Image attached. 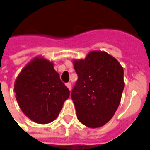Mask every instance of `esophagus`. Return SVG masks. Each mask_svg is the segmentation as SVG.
<instances>
[{
    "label": "esophagus",
    "instance_id": "1",
    "mask_svg": "<svg viewBox=\"0 0 150 150\" xmlns=\"http://www.w3.org/2000/svg\"><path fill=\"white\" fill-rule=\"evenodd\" d=\"M66 86H67V88H68V89L71 91V83H67Z\"/></svg>",
    "mask_w": 150,
    "mask_h": 150
}]
</instances>
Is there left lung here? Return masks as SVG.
I'll use <instances>...</instances> for the list:
<instances>
[{
    "instance_id": "left-lung-1",
    "label": "left lung",
    "mask_w": 150,
    "mask_h": 150,
    "mask_svg": "<svg viewBox=\"0 0 150 150\" xmlns=\"http://www.w3.org/2000/svg\"><path fill=\"white\" fill-rule=\"evenodd\" d=\"M78 80L71 96L79 121L90 128L108 122L117 110L124 89L122 67L105 52L93 51L74 61Z\"/></svg>"
}]
</instances>
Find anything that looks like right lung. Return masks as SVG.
Instances as JSON below:
<instances>
[{
	"label": "right lung",
	"instance_id": "add662e5",
	"mask_svg": "<svg viewBox=\"0 0 150 150\" xmlns=\"http://www.w3.org/2000/svg\"><path fill=\"white\" fill-rule=\"evenodd\" d=\"M14 91L23 113L39 124L55 120L70 95L52 63L39 57L33 59L19 74Z\"/></svg>",
	"mask_w": 150,
	"mask_h": 150
}]
</instances>
